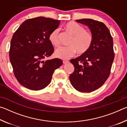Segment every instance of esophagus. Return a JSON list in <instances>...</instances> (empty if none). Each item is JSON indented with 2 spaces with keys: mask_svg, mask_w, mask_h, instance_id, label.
I'll use <instances>...</instances> for the list:
<instances>
[{
  "mask_svg": "<svg viewBox=\"0 0 127 127\" xmlns=\"http://www.w3.org/2000/svg\"><path fill=\"white\" fill-rule=\"evenodd\" d=\"M68 62H69V61H66V60H64V61H63V64H66V63H68Z\"/></svg>",
  "mask_w": 127,
  "mask_h": 127,
  "instance_id": "1",
  "label": "esophagus"
}]
</instances>
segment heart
<instances>
[{
    "instance_id": "b5f03b06",
    "label": "heart",
    "mask_w": 127,
    "mask_h": 127,
    "mask_svg": "<svg viewBox=\"0 0 127 127\" xmlns=\"http://www.w3.org/2000/svg\"><path fill=\"white\" fill-rule=\"evenodd\" d=\"M65 29L72 35L69 42V46L61 47L57 49L55 52L56 57L62 59H67L74 56L77 51L79 54L86 52L93 41L92 34L86 31L82 26L74 22L66 23ZM49 40L53 46H59V29H55L51 32L49 36Z\"/></svg>"
}]
</instances>
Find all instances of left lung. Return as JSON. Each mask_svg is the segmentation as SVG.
Returning <instances> with one entry per match:
<instances>
[{"label": "left lung", "mask_w": 127, "mask_h": 127, "mask_svg": "<svg viewBox=\"0 0 127 127\" xmlns=\"http://www.w3.org/2000/svg\"><path fill=\"white\" fill-rule=\"evenodd\" d=\"M76 21L89 27L93 41L86 52L70 61L74 70L69 79L77 91L90 92L101 86L109 76L114 59L113 40L110 31L102 22L92 19Z\"/></svg>", "instance_id": "8db88e82"}]
</instances>
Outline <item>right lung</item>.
<instances>
[{
	"mask_svg": "<svg viewBox=\"0 0 127 127\" xmlns=\"http://www.w3.org/2000/svg\"><path fill=\"white\" fill-rule=\"evenodd\" d=\"M59 25V20L44 17L29 19L13 35L9 59L14 76L23 86L35 91L44 89L63 64L58 58L44 61L54 52L49 36Z\"/></svg>",
	"mask_w": 127,
	"mask_h": 127,
	"instance_id": "obj_1",
	"label": "right lung"
}]
</instances>
